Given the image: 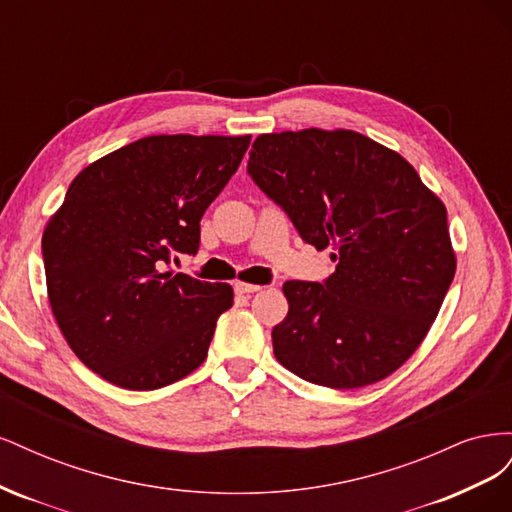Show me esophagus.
I'll list each match as a JSON object with an SVG mask.
<instances>
[{"instance_id": "esophagus-1", "label": "esophagus", "mask_w": 512, "mask_h": 512, "mask_svg": "<svg viewBox=\"0 0 512 512\" xmlns=\"http://www.w3.org/2000/svg\"><path fill=\"white\" fill-rule=\"evenodd\" d=\"M260 286L258 284H247V282H235V292L237 294H252L258 292Z\"/></svg>"}]
</instances>
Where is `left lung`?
I'll return each mask as SVG.
<instances>
[{
  "mask_svg": "<svg viewBox=\"0 0 512 512\" xmlns=\"http://www.w3.org/2000/svg\"><path fill=\"white\" fill-rule=\"evenodd\" d=\"M247 175L337 262L322 284H284L275 359L329 389L391 376L421 346L455 277L442 200L399 153L352 130L262 134Z\"/></svg>",
  "mask_w": 512,
  "mask_h": 512,
  "instance_id": "obj_1",
  "label": "left lung"
}]
</instances>
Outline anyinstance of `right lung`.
Here are the masks:
<instances>
[{
    "instance_id": "right-lung-1",
    "label": "right lung",
    "mask_w": 512,
    "mask_h": 512,
    "mask_svg": "<svg viewBox=\"0 0 512 512\" xmlns=\"http://www.w3.org/2000/svg\"><path fill=\"white\" fill-rule=\"evenodd\" d=\"M252 136H147L81 170L46 224L49 301L74 354L128 391L173 384L207 359L228 284L175 273ZM177 260V258H175Z\"/></svg>"
}]
</instances>
